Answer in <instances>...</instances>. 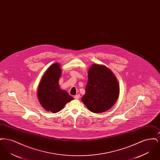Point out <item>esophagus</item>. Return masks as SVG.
Returning a JSON list of instances; mask_svg holds the SVG:
<instances>
[{
	"label": "esophagus",
	"mask_w": 160,
	"mask_h": 160,
	"mask_svg": "<svg viewBox=\"0 0 160 160\" xmlns=\"http://www.w3.org/2000/svg\"><path fill=\"white\" fill-rule=\"evenodd\" d=\"M74 99H78L80 98V95L79 94H77L76 95H75L74 97Z\"/></svg>",
	"instance_id": "34e87169"
}]
</instances>
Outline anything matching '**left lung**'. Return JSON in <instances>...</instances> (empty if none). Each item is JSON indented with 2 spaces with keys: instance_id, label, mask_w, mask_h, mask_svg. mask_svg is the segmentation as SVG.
<instances>
[{
  "instance_id": "8db88e82",
  "label": "left lung",
  "mask_w": 160,
  "mask_h": 160,
  "mask_svg": "<svg viewBox=\"0 0 160 160\" xmlns=\"http://www.w3.org/2000/svg\"><path fill=\"white\" fill-rule=\"evenodd\" d=\"M88 80L82 101L95 113H103L114 106L119 95L118 81L106 66L93 63L88 71Z\"/></svg>"
}]
</instances>
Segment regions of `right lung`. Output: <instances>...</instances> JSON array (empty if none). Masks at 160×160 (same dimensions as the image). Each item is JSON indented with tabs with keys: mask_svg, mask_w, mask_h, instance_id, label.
<instances>
[{
	"mask_svg": "<svg viewBox=\"0 0 160 160\" xmlns=\"http://www.w3.org/2000/svg\"><path fill=\"white\" fill-rule=\"evenodd\" d=\"M61 74L60 64L58 62L52 64L42 77L37 89V97L41 106L53 113L61 111L67 102L74 99L67 92L61 89L59 84Z\"/></svg>",
	"mask_w": 160,
	"mask_h": 160,
	"instance_id": "add662e5",
	"label": "right lung"
}]
</instances>
